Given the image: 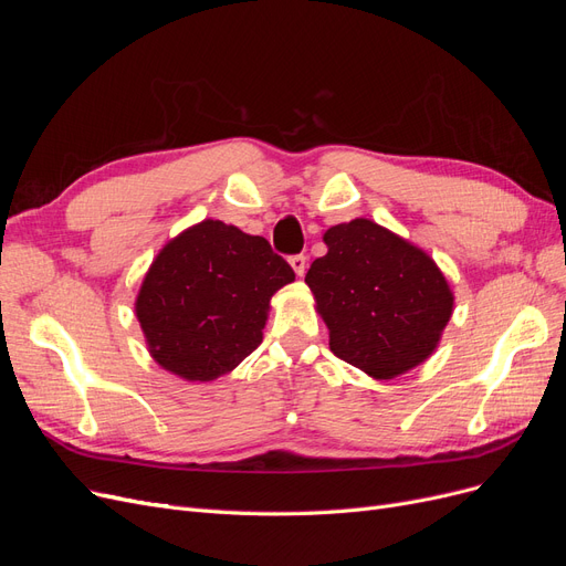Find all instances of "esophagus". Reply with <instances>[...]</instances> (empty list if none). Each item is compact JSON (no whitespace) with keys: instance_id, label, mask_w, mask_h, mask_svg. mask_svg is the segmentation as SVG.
Here are the masks:
<instances>
[{"instance_id":"34e87169","label":"esophagus","mask_w":566,"mask_h":566,"mask_svg":"<svg viewBox=\"0 0 566 566\" xmlns=\"http://www.w3.org/2000/svg\"><path fill=\"white\" fill-rule=\"evenodd\" d=\"M290 266L295 269L297 276H304V271H306V256H304V254H293V256H290Z\"/></svg>"}]
</instances>
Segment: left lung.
<instances>
[{
	"label": "left lung",
	"mask_w": 566,
	"mask_h": 566,
	"mask_svg": "<svg viewBox=\"0 0 566 566\" xmlns=\"http://www.w3.org/2000/svg\"><path fill=\"white\" fill-rule=\"evenodd\" d=\"M328 252L304 283L342 361L391 380L430 358L453 314V293L424 250L370 219L323 233Z\"/></svg>",
	"instance_id": "1"
}]
</instances>
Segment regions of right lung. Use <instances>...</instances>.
<instances>
[{"mask_svg":"<svg viewBox=\"0 0 566 566\" xmlns=\"http://www.w3.org/2000/svg\"><path fill=\"white\" fill-rule=\"evenodd\" d=\"M293 281L266 238L205 219L158 252L134 312L158 366L210 382L260 347L269 302Z\"/></svg>","mask_w":566,"mask_h":566,"instance_id":"right-lung-1","label":"right lung"}]
</instances>
